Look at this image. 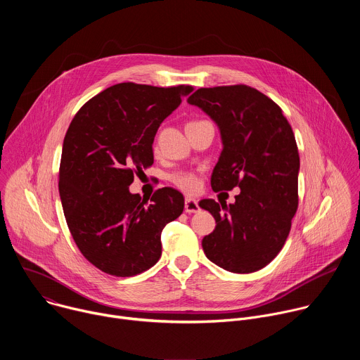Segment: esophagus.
<instances>
[{"instance_id": "obj_1", "label": "esophagus", "mask_w": 360, "mask_h": 360, "mask_svg": "<svg viewBox=\"0 0 360 360\" xmlns=\"http://www.w3.org/2000/svg\"><path fill=\"white\" fill-rule=\"evenodd\" d=\"M198 211H199L198 200H195L192 198H186L185 199V212L186 214H196Z\"/></svg>"}]
</instances>
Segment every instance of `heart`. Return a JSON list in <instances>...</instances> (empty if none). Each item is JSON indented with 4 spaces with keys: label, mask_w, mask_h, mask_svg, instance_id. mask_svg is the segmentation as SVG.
I'll return each instance as SVG.
<instances>
[{
    "label": "heart",
    "mask_w": 360,
    "mask_h": 360,
    "mask_svg": "<svg viewBox=\"0 0 360 360\" xmlns=\"http://www.w3.org/2000/svg\"><path fill=\"white\" fill-rule=\"evenodd\" d=\"M199 122H203V121H199ZM199 122H191V124H199ZM189 125V124H188ZM171 181L178 186L181 188L184 192H188V193H193L198 191L199 188V181L196 178L195 174H191V172H179V174H175L171 176Z\"/></svg>",
    "instance_id": "1"
}]
</instances>
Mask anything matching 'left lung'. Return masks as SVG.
Instances as JSON below:
<instances>
[{
  "mask_svg": "<svg viewBox=\"0 0 360 360\" xmlns=\"http://www.w3.org/2000/svg\"><path fill=\"white\" fill-rule=\"evenodd\" d=\"M188 104L219 128L222 152L212 189H240L229 205L199 202L217 222L202 239L203 252L225 271H259L281 252L297 210L300 164L293 131L272 99L246 85L199 88Z\"/></svg>",
  "mask_w": 360,
  "mask_h": 360,
  "instance_id": "obj_1",
  "label": "left lung"
}]
</instances>
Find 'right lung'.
I'll return each mask as SVG.
<instances>
[{
  "instance_id": "obj_1",
  "label": "right lung",
  "mask_w": 360,
  "mask_h": 360,
  "mask_svg": "<svg viewBox=\"0 0 360 360\" xmlns=\"http://www.w3.org/2000/svg\"><path fill=\"white\" fill-rule=\"evenodd\" d=\"M192 91L122 82L91 98L63 143L60 196L70 232L102 272L134 276L161 258V233L184 211V196L158 189L150 203L129 192L134 174L153 164L162 121Z\"/></svg>"
}]
</instances>
